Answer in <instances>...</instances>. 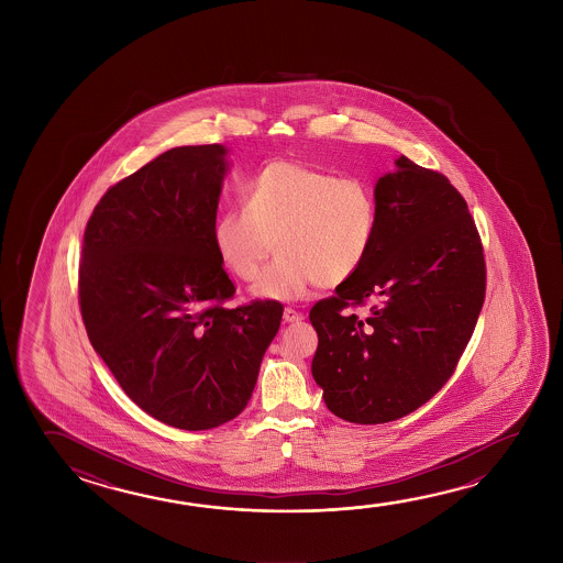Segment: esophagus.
Masks as SVG:
<instances>
[{
  "instance_id": "obj_1",
  "label": "esophagus",
  "mask_w": 563,
  "mask_h": 563,
  "mask_svg": "<svg viewBox=\"0 0 563 563\" xmlns=\"http://www.w3.org/2000/svg\"><path fill=\"white\" fill-rule=\"evenodd\" d=\"M283 318H285L286 323L302 322V320H305V313L298 312L295 308H285Z\"/></svg>"
}]
</instances>
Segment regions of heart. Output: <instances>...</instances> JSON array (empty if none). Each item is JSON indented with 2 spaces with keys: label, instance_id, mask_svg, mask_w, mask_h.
I'll use <instances>...</instances> for the list:
<instances>
[{
  "label": "heart",
  "instance_id": "b5f03b06",
  "mask_svg": "<svg viewBox=\"0 0 563 563\" xmlns=\"http://www.w3.org/2000/svg\"><path fill=\"white\" fill-rule=\"evenodd\" d=\"M245 208H230L213 225V247L241 280H255L280 251L253 292L296 300L310 286L347 283L369 257L377 206L369 186L295 161H273L243 186Z\"/></svg>",
  "mask_w": 563,
  "mask_h": 563
}]
</instances>
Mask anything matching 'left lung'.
I'll return each instance as SVG.
<instances>
[{"mask_svg":"<svg viewBox=\"0 0 563 563\" xmlns=\"http://www.w3.org/2000/svg\"><path fill=\"white\" fill-rule=\"evenodd\" d=\"M395 165L375 186L369 257L310 310L313 380L353 424H385L426 405L452 377L485 302V255L467 202L442 173L406 157Z\"/></svg>","mask_w":563,"mask_h":563,"instance_id":"obj_1","label":"left lung"}]
</instances>
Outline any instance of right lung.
Returning a JSON list of instances; mask_svg holds the SVG:
<instances>
[{
    "mask_svg": "<svg viewBox=\"0 0 563 563\" xmlns=\"http://www.w3.org/2000/svg\"><path fill=\"white\" fill-rule=\"evenodd\" d=\"M222 145L175 147L103 194L84 231L78 302L96 353L163 424L210 430L250 402L283 320L277 300L228 308L213 247Z\"/></svg>",
    "mask_w": 563,
    "mask_h": 563,
    "instance_id": "add662e5",
    "label": "right lung"
}]
</instances>
